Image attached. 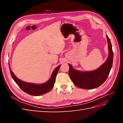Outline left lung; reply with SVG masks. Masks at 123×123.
Wrapping results in <instances>:
<instances>
[{"label": "left lung", "instance_id": "obj_1", "mask_svg": "<svg viewBox=\"0 0 123 123\" xmlns=\"http://www.w3.org/2000/svg\"><path fill=\"white\" fill-rule=\"evenodd\" d=\"M109 55L106 62L99 68L91 71H80L74 69L72 66H69V74L71 80L77 87L85 89L97 88L105 82L112 66L113 52L112 44L108 36L106 35Z\"/></svg>", "mask_w": 123, "mask_h": 123}]
</instances>
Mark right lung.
I'll return each instance as SVG.
<instances>
[{"label": "right lung", "mask_w": 123, "mask_h": 123, "mask_svg": "<svg viewBox=\"0 0 123 123\" xmlns=\"http://www.w3.org/2000/svg\"><path fill=\"white\" fill-rule=\"evenodd\" d=\"M61 65L57 66L52 72L50 79L46 82L42 84H37L34 83H29L21 80L14 75V73L11 70L9 66L10 73L12 79L14 80L17 85L19 86L22 90L27 93L34 96H39L45 94L49 92L54 87L55 81V78L58 70L60 68Z\"/></svg>", "instance_id": "add662e5"}]
</instances>
